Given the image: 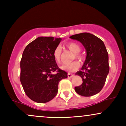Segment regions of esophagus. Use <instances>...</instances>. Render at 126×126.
Returning <instances> with one entry per match:
<instances>
[{
	"instance_id": "esophagus-1",
	"label": "esophagus",
	"mask_w": 126,
	"mask_h": 126,
	"mask_svg": "<svg viewBox=\"0 0 126 126\" xmlns=\"http://www.w3.org/2000/svg\"><path fill=\"white\" fill-rule=\"evenodd\" d=\"M74 76V75H72V74H70V73H68L67 74V77L69 78H72V77H73Z\"/></svg>"
}]
</instances>
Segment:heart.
Instances as JSON below:
<instances>
[{
	"instance_id": "obj_1",
	"label": "heart",
	"mask_w": 126,
	"mask_h": 126,
	"mask_svg": "<svg viewBox=\"0 0 126 126\" xmlns=\"http://www.w3.org/2000/svg\"><path fill=\"white\" fill-rule=\"evenodd\" d=\"M66 47L70 51L75 53V56L73 57V60L76 59L80 62L83 61L84 57H83V55L79 53L80 51V47L79 44L76 43H75V42H69L66 44ZM62 53H63V51H62V47L59 46H57L53 51V58L57 64H61L62 63ZM60 68L62 70H66V71L74 72L79 68V63L76 62H72L71 63H69V64L63 65L60 67Z\"/></svg>"
}]
</instances>
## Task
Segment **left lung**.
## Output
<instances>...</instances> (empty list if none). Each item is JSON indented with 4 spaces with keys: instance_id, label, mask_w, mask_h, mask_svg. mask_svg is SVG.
I'll list each match as a JSON object with an SVG mask.
<instances>
[{
    "instance_id": "obj_1",
    "label": "left lung",
    "mask_w": 126,
    "mask_h": 126,
    "mask_svg": "<svg viewBox=\"0 0 126 126\" xmlns=\"http://www.w3.org/2000/svg\"><path fill=\"white\" fill-rule=\"evenodd\" d=\"M70 38L80 41L87 53L82 70L76 73L82 78L83 83L75 87V90L83 96L96 94L103 88L110 70L108 54L104 42L87 32L75 34Z\"/></svg>"
}]
</instances>
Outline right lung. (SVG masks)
Segmentation results:
<instances>
[{"instance_id": "1", "label": "right lung", "mask_w": 126, "mask_h": 126, "mask_svg": "<svg viewBox=\"0 0 126 126\" xmlns=\"http://www.w3.org/2000/svg\"><path fill=\"white\" fill-rule=\"evenodd\" d=\"M62 38L40 37L27 46L20 62V80L26 95L38 103L51 101L57 95L59 83L67 73L53 58L54 48ZM56 71L55 75L52 72Z\"/></svg>"}]
</instances>
